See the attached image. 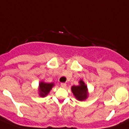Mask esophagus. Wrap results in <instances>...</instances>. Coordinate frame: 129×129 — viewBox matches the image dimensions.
<instances>
[{
	"label": "esophagus",
	"mask_w": 129,
	"mask_h": 129,
	"mask_svg": "<svg viewBox=\"0 0 129 129\" xmlns=\"http://www.w3.org/2000/svg\"><path fill=\"white\" fill-rule=\"evenodd\" d=\"M60 86H61L62 88H66L67 84H66V83H61L60 84Z\"/></svg>",
	"instance_id": "esophagus-1"
}]
</instances>
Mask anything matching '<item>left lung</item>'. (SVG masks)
Listing matches in <instances>:
<instances>
[{
    "mask_svg": "<svg viewBox=\"0 0 129 129\" xmlns=\"http://www.w3.org/2000/svg\"><path fill=\"white\" fill-rule=\"evenodd\" d=\"M80 85L78 86H73L71 88L72 92L73 93L74 95L78 101H84L88 97V90L87 86L85 85L84 82L80 80L79 81Z\"/></svg>",
    "mask_w": 129,
    "mask_h": 129,
    "instance_id": "1",
    "label": "left lung"
}]
</instances>
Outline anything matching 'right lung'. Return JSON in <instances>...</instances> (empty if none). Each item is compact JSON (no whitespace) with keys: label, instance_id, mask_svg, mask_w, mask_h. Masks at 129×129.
Returning <instances> with one entry per match:
<instances>
[{"label":"right lung","instance_id":"add662e5","mask_svg":"<svg viewBox=\"0 0 129 129\" xmlns=\"http://www.w3.org/2000/svg\"><path fill=\"white\" fill-rule=\"evenodd\" d=\"M54 86L53 83H45L41 82L40 83V95L41 97H45L52 89Z\"/></svg>","mask_w":129,"mask_h":129}]
</instances>
